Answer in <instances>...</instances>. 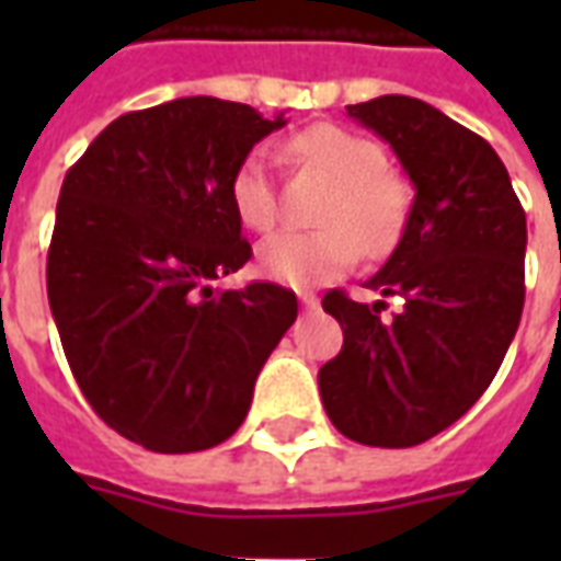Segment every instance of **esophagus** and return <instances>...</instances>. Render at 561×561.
<instances>
[{
    "label": "esophagus",
    "instance_id": "obj_1",
    "mask_svg": "<svg viewBox=\"0 0 561 561\" xmlns=\"http://www.w3.org/2000/svg\"><path fill=\"white\" fill-rule=\"evenodd\" d=\"M300 304H304L306 312H316V309H318V297H316V294H300Z\"/></svg>",
    "mask_w": 561,
    "mask_h": 561
}]
</instances>
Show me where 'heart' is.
Segmentation results:
<instances>
[{"label":"heart","instance_id":"1","mask_svg":"<svg viewBox=\"0 0 561 561\" xmlns=\"http://www.w3.org/2000/svg\"><path fill=\"white\" fill-rule=\"evenodd\" d=\"M291 152L330 176L333 195L321 209L318 231H279L257 245V267L270 279L312 288L352 270L364 249L369 257L388 255L400 243L412 213V185L388 168L378 140L352 128L318 123L291 138ZM237 219L252 231H270L279 219V195L270 156L252 149L231 176Z\"/></svg>","mask_w":561,"mask_h":561}]
</instances>
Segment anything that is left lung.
I'll return each mask as SVG.
<instances>
[{"mask_svg":"<svg viewBox=\"0 0 561 561\" xmlns=\"http://www.w3.org/2000/svg\"><path fill=\"white\" fill-rule=\"evenodd\" d=\"M348 116L388 140L414 185L400 243L366 282L405 304L381 321L385 300L324 294L345 340L318 388L345 438L414 447L469 412L505 360L526 297V213L495 149L433 104L381 95Z\"/></svg>","mask_w":561,"mask_h":561,"instance_id":"1","label":"left lung"}]
</instances>
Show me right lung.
Instances as JSON below:
<instances>
[{"label":"right lung","mask_w":561,"mask_h":561,"mask_svg":"<svg viewBox=\"0 0 561 561\" xmlns=\"http://www.w3.org/2000/svg\"><path fill=\"white\" fill-rule=\"evenodd\" d=\"M285 126L209 95L114 119L66 173L47 300L68 366L111 430L156 454L237 433L261 366L297 318L273 282H213L252 257L231 176Z\"/></svg>","instance_id":"obj_1"}]
</instances>
